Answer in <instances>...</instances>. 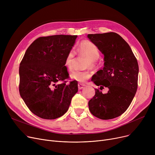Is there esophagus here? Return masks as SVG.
Masks as SVG:
<instances>
[{
	"mask_svg": "<svg viewBox=\"0 0 155 155\" xmlns=\"http://www.w3.org/2000/svg\"><path fill=\"white\" fill-rule=\"evenodd\" d=\"M85 86V85L84 84L79 83V84H78V89H79V90H82V89L84 88V87Z\"/></svg>",
	"mask_w": 155,
	"mask_h": 155,
	"instance_id": "1",
	"label": "esophagus"
}]
</instances>
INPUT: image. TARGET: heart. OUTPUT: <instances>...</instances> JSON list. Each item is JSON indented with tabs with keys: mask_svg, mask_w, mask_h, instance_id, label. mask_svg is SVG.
<instances>
[{
	"mask_svg": "<svg viewBox=\"0 0 155 155\" xmlns=\"http://www.w3.org/2000/svg\"><path fill=\"white\" fill-rule=\"evenodd\" d=\"M77 52L79 54L84 55L88 58L86 63V67L94 68L97 63V60L101 55L100 51L94 44L88 42L83 41L80 43ZM75 53L73 50L70 51L64 60V65L69 70H72V64L75 58ZM91 76V72L88 70H75L71 73L70 77L72 80L77 81L80 83H84L90 78Z\"/></svg>",
	"mask_w": 155,
	"mask_h": 155,
	"instance_id": "obj_1",
	"label": "heart"
}]
</instances>
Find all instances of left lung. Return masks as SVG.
<instances>
[{
	"mask_svg": "<svg viewBox=\"0 0 155 155\" xmlns=\"http://www.w3.org/2000/svg\"><path fill=\"white\" fill-rule=\"evenodd\" d=\"M104 55V67L93 75L92 81L97 86L107 87V94L95 89L88 102L92 114L107 120L122 115L131 104L137 88L139 67L131 48L116 32L88 35Z\"/></svg>",
	"mask_w": 155,
	"mask_h": 155,
	"instance_id": "left-lung-1",
	"label": "left lung"
}]
</instances>
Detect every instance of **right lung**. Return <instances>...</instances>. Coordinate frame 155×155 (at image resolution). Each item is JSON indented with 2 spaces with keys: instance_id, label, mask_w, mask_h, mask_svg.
I'll return each instance as SVG.
<instances>
[{
  "instance_id": "obj_1",
  "label": "right lung",
  "mask_w": 155,
  "mask_h": 155,
  "mask_svg": "<svg viewBox=\"0 0 155 155\" xmlns=\"http://www.w3.org/2000/svg\"><path fill=\"white\" fill-rule=\"evenodd\" d=\"M76 35L40 37L29 46L20 63L19 90L29 109L45 119H54L68 110L78 92L77 81L69 78L64 60Z\"/></svg>"
}]
</instances>
